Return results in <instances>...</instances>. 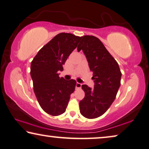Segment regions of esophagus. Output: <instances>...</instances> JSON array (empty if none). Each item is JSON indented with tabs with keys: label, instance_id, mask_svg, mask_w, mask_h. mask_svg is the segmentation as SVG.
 Masks as SVG:
<instances>
[{
	"label": "esophagus",
	"instance_id": "34e87169",
	"mask_svg": "<svg viewBox=\"0 0 149 149\" xmlns=\"http://www.w3.org/2000/svg\"><path fill=\"white\" fill-rule=\"evenodd\" d=\"M81 87V84L77 82L76 84H75V88H80Z\"/></svg>",
	"mask_w": 149,
	"mask_h": 149
}]
</instances>
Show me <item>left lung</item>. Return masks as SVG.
<instances>
[{
    "label": "left lung",
    "instance_id": "8db88e82",
    "mask_svg": "<svg viewBox=\"0 0 149 149\" xmlns=\"http://www.w3.org/2000/svg\"><path fill=\"white\" fill-rule=\"evenodd\" d=\"M77 47L87 58L93 72L95 86L83 84L85 96L79 101L80 113L88 119H95L105 113L114 101L120 86L121 73L119 65L103 44L94 36H84Z\"/></svg>",
    "mask_w": 149,
    "mask_h": 149
}]
</instances>
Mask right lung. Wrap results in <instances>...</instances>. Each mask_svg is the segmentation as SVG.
Returning a JSON list of instances; mask_svg holds the SVG:
<instances>
[{
	"label": "right lung",
	"instance_id": "obj_1",
	"mask_svg": "<svg viewBox=\"0 0 149 149\" xmlns=\"http://www.w3.org/2000/svg\"><path fill=\"white\" fill-rule=\"evenodd\" d=\"M81 37L60 33L38 52L31 63L30 75L33 91L41 108L57 116L65 111L76 81L59 77L67 58L77 47Z\"/></svg>",
	"mask_w": 149,
	"mask_h": 149
}]
</instances>
